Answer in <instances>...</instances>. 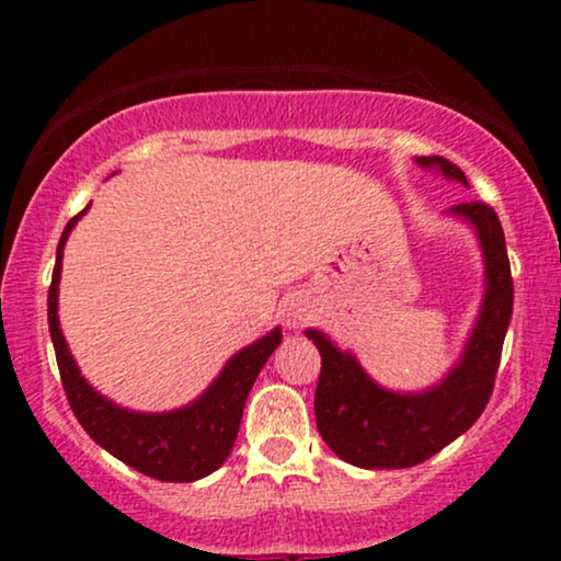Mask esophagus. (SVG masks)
Here are the masks:
<instances>
[{"mask_svg": "<svg viewBox=\"0 0 561 561\" xmlns=\"http://www.w3.org/2000/svg\"><path fill=\"white\" fill-rule=\"evenodd\" d=\"M302 319H306V308H302V302L289 298L285 306H282V324H285L287 330H295V327L302 324Z\"/></svg>", "mask_w": 561, "mask_h": 561, "instance_id": "34e87169", "label": "esophagus"}]
</instances>
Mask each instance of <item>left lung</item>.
Segmentation results:
<instances>
[{
    "label": "left lung",
    "mask_w": 561,
    "mask_h": 561,
    "mask_svg": "<svg viewBox=\"0 0 561 561\" xmlns=\"http://www.w3.org/2000/svg\"><path fill=\"white\" fill-rule=\"evenodd\" d=\"M424 169L467 184L465 171L440 156L416 158ZM472 221L485 255V300L459 366L440 385L416 396L382 390L366 377L351 353L337 351L324 334L308 330L321 353V375L313 398L317 427L340 459L364 469H405L427 461L467 433L491 401L512 319L514 285L504 229L488 203L472 199L450 208Z\"/></svg>",
    "instance_id": "obj_1"
}]
</instances>
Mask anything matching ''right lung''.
I'll return each instance as SVG.
<instances>
[{
  "label": "right lung",
  "mask_w": 561,
  "mask_h": 561,
  "mask_svg": "<svg viewBox=\"0 0 561 561\" xmlns=\"http://www.w3.org/2000/svg\"><path fill=\"white\" fill-rule=\"evenodd\" d=\"M81 216L83 210L70 218L60 244H57L53 285H49L47 298L49 334H53L57 369H60L70 409L94 443H100L107 454H113L115 459L147 474V478L163 482H195L205 478V474L216 472L231 454L237 433H240L248 392L253 388L263 364L279 347L282 332H268L259 343L237 353L224 366L216 382L186 409L169 411V414H137V411L118 409L89 388L79 366L70 358L66 337L60 332V321H57V282H60L62 244H66L70 229L76 227Z\"/></svg>",
  "instance_id": "add662e5"
}]
</instances>
